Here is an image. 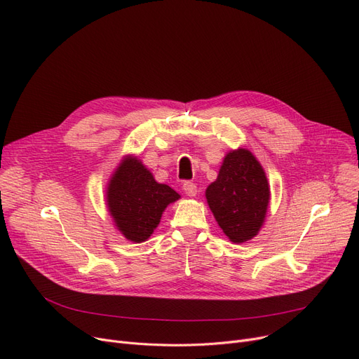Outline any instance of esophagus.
Wrapping results in <instances>:
<instances>
[{
  "label": "esophagus",
  "mask_w": 359,
  "mask_h": 359,
  "mask_svg": "<svg viewBox=\"0 0 359 359\" xmlns=\"http://www.w3.org/2000/svg\"><path fill=\"white\" fill-rule=\"evenodd\" d=\"M183 191H184V194H186L187 196H191V198H194V196L198 195V187H196V184L192 183V182H184V183H183Z\"/></svg>",
  "instance_id": "esophagus-1"
}]
</instances>
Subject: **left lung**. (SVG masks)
<instances>
[{
    "mask_svg": "<svg viewBox=\"0 0 359 359\" xmlns=\"http://www.w3.org/2000/svg\"><path fill=\"white\" fill-rule=\"evenodd\" d=\"M222 233L240 244L257 236L265 222L271 189L266 173L248 148L231 149L205 191Z\"/></svg>",
    "mask_w": 359,
    "mask_h": 359,
    "instance_id": "8db88e82",
    "label": "left lung"
}]
</instances>
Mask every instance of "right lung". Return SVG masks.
Returning <instances> with one entry per match:
<instances>
[{"mask_svg":"<svg viewBox=\"0 0 359 359\" xmlns=\"http://www.w3.org/2000/svg\"><path fill=\"white\" fill-rule=\"evenodd\" d=\"M180 195L158 183L135 156H125L106 187V205L118 231L132 243H144L158 227L161 215Z\"/></svg>","mask_w":359,"mask_h":359,"instance_id":"1","label":"right lung"}]
</instances>
